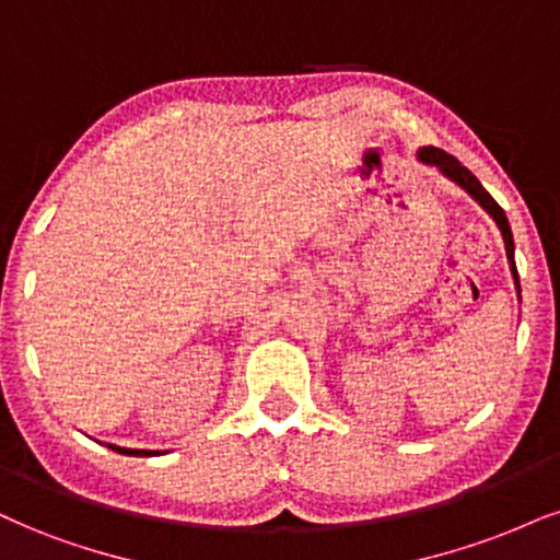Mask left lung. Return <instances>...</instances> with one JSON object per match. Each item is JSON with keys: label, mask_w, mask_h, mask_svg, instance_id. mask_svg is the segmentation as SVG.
I'll list each match as a JSON object with an SVG mask.
<instances>
[{"label": "left lung", "mask_w": 560, "mask_h": 560, "mask_svg": "<svg viewBox=\"0 0 560 560\" xmlns=\"http://www.w3.org/2000/svg\"><path fill=\"white\" fill-rule=\"evenodd\" d=\"M418 161L423 165H436L439 174L446 176L448 182H454L459 186V189H465L467 195H470L475 202H478L482 210L488 212V215L493 218V223L499 225L501 236H503V246H506V259H509V269H512V278H514V285H516V293H520V272H516V265H514V236H512V225H509L506 220V212L501 210V205L495 202V199L488 195L486 189H482V184L478 182V176L472 174L470 168H465L457 158L446 155L444 150L439 148H420L418 150Z\"/></svg>", "instance_id": "left-lung-1"}]
</instances>
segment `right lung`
<instances>
[{
	"instance_id": "add662e5",
	"label": "right lung",
	"mask_w": 560,
	"mask_h": 560,
	"mask_svg": "<svg viewBox=\"0 0 560 560\" xmlns=\"http://www.w3.org/2000/svg\"><path fill=\"white\" fill-rule=\"evenodd\" d=\"M108 448H114V452L119 454H127V457H155V454H161L158 448H127V446H116V444H106Z\"/></svg>"
}]
</instances>
